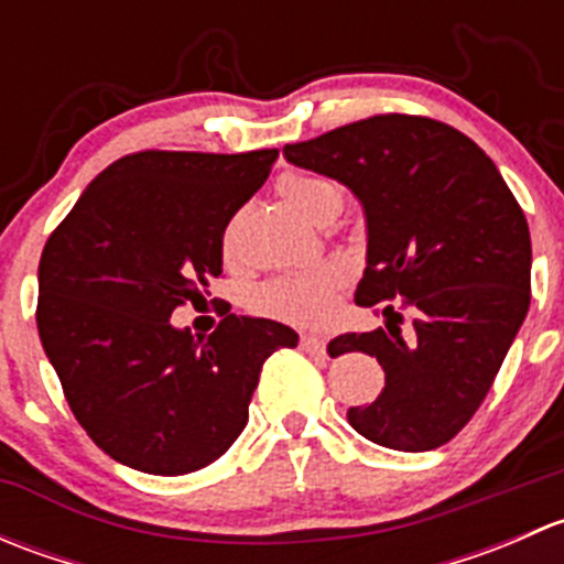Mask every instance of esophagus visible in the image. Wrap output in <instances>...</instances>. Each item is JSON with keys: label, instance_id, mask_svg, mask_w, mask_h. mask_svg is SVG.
Here are the masks:
<instances>
[{"label": "esophagus", "instance_id": "34e87169", "mask_svg": "<svg viewBox=\"0 0 564 564\" xmlns=\"http://www.w3.org/2000/svg\"><path fill=\"white\" fill-rule=\"evenodd\" d=\"M300 346H303L305 351H324L327 340H324L322 335H303V338H300Z\"/></svg>", "mask_w": 564, "mask_h": 564}]
</instances>
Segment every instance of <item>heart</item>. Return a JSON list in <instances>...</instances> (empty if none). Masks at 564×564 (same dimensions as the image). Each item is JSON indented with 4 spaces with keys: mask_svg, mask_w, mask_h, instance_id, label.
I'll use <instances>...</instances> for the list:
<instances>
[{
    "mask_svg": "<svg viewBox=\"0 0 564 564\" xmlns=\"http://www.w3.org/2000/svg\"><path fill=\"white\" fill-rule=\"evenodd\" d=\"M278 193L305 218H316L327 204L340 202L335 182L311 174H286L278 182ZM235 224L224 231V248H231ZM351 264L344 256H327L303 270L278 272L250 292V311L286 324H318L333 311L335 292L349 281Z\"/></svg>",
    "mask_w": 564,
    "mask_h": 564,
    "instance_id": "b5f03b06",
    "label": "heart"
}]
</instances>
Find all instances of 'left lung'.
<instances>
[{"instance_id":"1","label":"left lung","mask_w":564,"mask_h":564,"mask_svg":"<svg viewBox=\"0 0 564 564\" xmlns=\"http://www.w3.org/2000/svg\"><path fill=\"white\" fill-rule=\"evenodd\" d=\"M283 155L349 185L366 207L355 303L384 324L338 335L327 351L377 357L384 390L346 420L390 451L447 445L480 409L529 311L524 209L469 135L417 113H377Z\"/></svg>"}]
</instances>
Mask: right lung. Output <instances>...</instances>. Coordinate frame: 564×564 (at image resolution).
<instances>
[{
    "instance_id": "right-lung-1",
    "label": "right lung",
    "mask_w": 564,
    "mask_h": 564,
    "mask_svg": "<svg viewBox=\"0 0 564 564\" xmlns=\"http://www.w3.org/2000/svg\"><path fill=\"white\" fill-rule=\"evenodd\" d=\"M278 150H144L104 169L40 256L37 333L67 406L119 464L187 475L248 423L261 366L297 333L229 314L193 338L169 324L224 272V231Z\"/></svg>"
}]
</instances>
